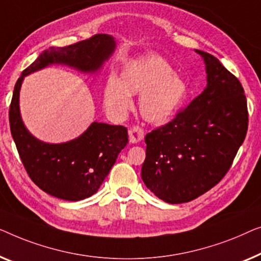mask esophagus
Wrapping results in <instances>:
<instances>
[{
	"mask_svg": "<svg viewBox=\"0 0 261 261\" xmlns=\"http://www.w3.org/2000/svg\"><path fill=\"white\" fill-rule=\"evenodd\" d=\"M144 136H145L144 130L141 129L139 126H134L129 130V139L131 143H134V144L142 142L143 139H144Z\"/></svg>",
	"mask_w": 261,
	"mask_h": 261,
	"instance_id": "1",
	"label": "esophagus"
}]
</instances>
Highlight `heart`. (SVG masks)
Returning a JSON list of instances; mask_svg holds the SVG:
<instances>
[{
	"instance_id": "b5f03b06",
	"label": "heart",
	"mask_w": 261,
	"mask_h": 261,
	"mask_svg": "<svg viewBox=\"0 0 261 261\" xmlns=\"http://www.w3.org/2000/svg\"><path fill=\"white\" fill-rule=\"evenodd\" d=\"M131 95H139L142 118L160 125L177 115L188 95V85L162 57L151 54L127 62L119 80H108L104 89L106 109L123 115L131 108Z\"/></svg>"
}]
</instances>
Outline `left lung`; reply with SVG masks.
<instances>
[{
    "instance_id": "obj_1",
    "label": "left lung",
    "mask_w": 261,
    "mask_h": 261,
    "mask_svg": "<svg viewBox=\"0 0 261 261\" xmlns=\"http://www.w3.org/2000/svg\"><path fill=\"white\" fill-rule=\"evenodd\" d=\"M195 52L203 59L207 87L174 119L145 136L142 179L168 203L189 202L219 183L247 132L240 82L212 54Z\"/></svg>"
}]
</instances>
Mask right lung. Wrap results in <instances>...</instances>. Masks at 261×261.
Listing matches in <instances>:
<instances>
[{
  "instance_id": "add662e5",
  "label": "right lung",
  "mask_w": 261,
  "mask_h": 261,
  "mask_svg": "<svg viewBox=\"0 0 261 261\" xmlns=\"http://www.w3.org/2000/svg\"><path fill=\"white\" fill-rule=\"evenodd\" d=\"M116 49L112 35L97 34L67 47L43 50L22 72L14 87L9 124L22 163L32 181L49 195L80 201L98 192L101 183L125 148L127 130L122 125L93 122L79 137L64 143H46L25 127L20 112V90L24 76L50 65H65L94 74Z\"/></svg>"
}]
</instances>
